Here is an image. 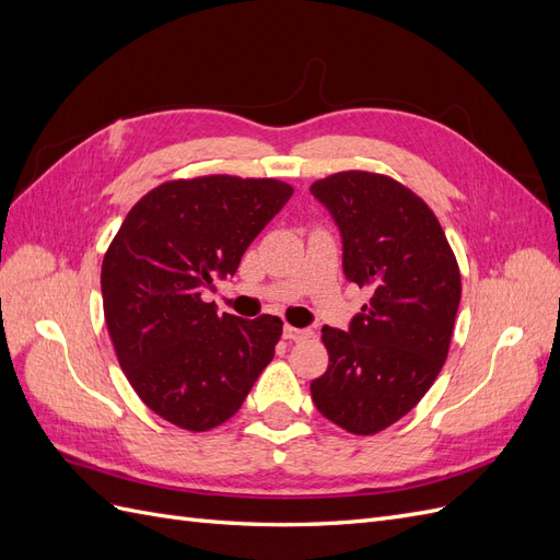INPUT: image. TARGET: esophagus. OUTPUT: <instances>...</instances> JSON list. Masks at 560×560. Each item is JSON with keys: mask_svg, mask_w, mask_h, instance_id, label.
Segmentation results:
<instances>
[{"mask_svg": "<svg viewBox=\"0 0 560 560\" xmlns=\"http://www.w3.org/2000/svg\"><path fill=\"white\" fill-rule=\"evenodd\" d=\"M311 336H313V329H299V327H292V325L284 327L287 341H306V338H311Z\"/></svg>", "mask_w": 560, "mask_h": 560, "instance_id": "obj_1", "label": "esophagus"}]
</instances>
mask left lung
<instances>
[{
	"mask_svg": "<svg viewBox=\"0 0 560 560\" xmlns=\"http://www.w3.org/2000/svg\"><path fill=\"white\" fill-rule=\"evenodd\" d=\"M313 196L343 235L346 278L374 296L350 329H322L317 411L350 434L395 425L428 393L451 348L460 268L436 214L401 182L366 171L317 179Z\"/></svg>",
	"mask_w": 560,
	"mask_h": 560,
	"instance_id": "8db88e82",
	"label": "left lung"
}]
</instances>
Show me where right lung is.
I'll return each instance as SVG.
<instances>
[{"mask_svg": "<svg viewBox=\"0 0 560 560\" xmlns=\"http://www.w3.org/2000/svg\"><path fill=\"white\" fill-rule=\"evenodd\" d=\"M294 189L273 177L171 179L126 214L103 259L105 322L128 383L189 432L238 413L282 336L276 315H217L202 290L233 276Z\"/></svg>", "mask_w": 560, "mask_h": 560, "instance_id": "add662e5", "label": "right lung"}]
</instances>
